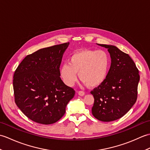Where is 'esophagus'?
Listing matches in <instances>:
<instances>
[{
	"mask_svg": "<svg viewBox=\"0 0 150 150\" xmlns=\"http://www.w3.org/2000/svg\"><path fill=\"white\" fill-rule=\"evenodd\" d=\"M78 95H80V96H84V95H85V93L82 91H78Z\"/></svg>",
	"mask_w": 150,
	"mask_h": 150,
	"instance_id": "esophagus-1",
	"label": "esophagus"
}]
</instances>
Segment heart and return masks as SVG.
<instances>
[{"instance_id":"heart-1","label":"heart","mask_w":150,"mask_h":150,"mask_svg":"<svg viewBox=\"0 0 150 150\" xmlns=\"http://www.w3.org/2000/svg\"><path fill=\"white\" fill-rule=\"evenodd\" d=\"M110 59L103 50L85 49L73 53L68 64L60 68V75L64 83L71 86L78 72L79 78L90 88L98 86L106 80L109 71Z\"/></svg>"}]
</instances>
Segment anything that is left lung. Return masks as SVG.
Returning a JSON list of instances; mask_svg holds the SVG:
<instances>
[{
  "instance_id": "left-lung-1",
  "label": "left lung",
  "mask_w": 150,
  "mask_h": 150,
  "mask_svg": "<svg viewBox=\"0 0 150 150\" xmlns=\"http://www.w3.org/2000/svg\"><path fill=\"white\" fill-rule=\"evenodd\" d=\"M98 45L108 49L111 62L106 80L91 91L94 97L91 112L97 119L110 122L123 117L135 103L140 76L128 54L115 46Z\"/></svg>"
}]
</instances>
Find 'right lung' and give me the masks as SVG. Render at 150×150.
<instances>
[{"label":"right lung","mask_w":150,"mask_h":150,"mask_svg":"<svg viewBox=\"0 0 150 150\" xmlns=\"http://www.w3.org/2000/svg\"><path fill=\"white\" fill-rule=\"evenodd\" d=\"M69 43L39 50L26 56L13 75L15 101L31 120L51 124L60 120L75 93L60 77V66Z\"/></svg>","instance_id":"1"}]
</instances>
